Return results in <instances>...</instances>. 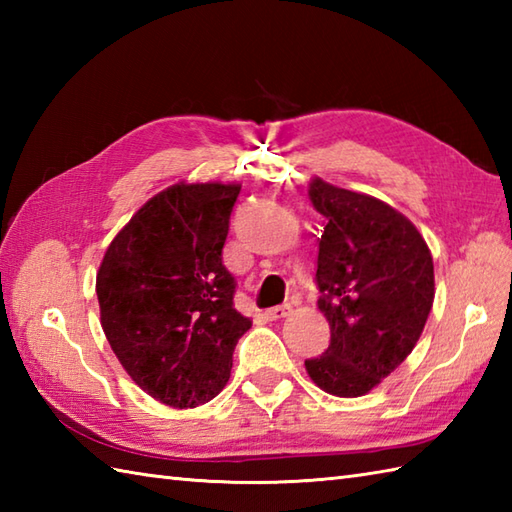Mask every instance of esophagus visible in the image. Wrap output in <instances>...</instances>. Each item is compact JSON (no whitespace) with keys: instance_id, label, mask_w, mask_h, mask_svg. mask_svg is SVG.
Listing matches in <instances>:
<instances>
[{"instance_id":"1","label":"esophagus","mask_w":512,"mask_h":512,"mask_svg":"<svg viewBox=\"0 0 512 512\" xmlns=\"http://www.w3.org/2000/svg\"><path fill=\"white\" fill-rule=\"evenodd\" d=\"M292 312V308L288 306V303H284V306H275V308H270V310H266V319H270V321H277V319H284V317H288V314Z\"/></svg>"}]
</instances>
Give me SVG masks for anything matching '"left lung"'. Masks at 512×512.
Wrapping results in <instances>:
<instances>
[{
	"mask_svg": "<svg viewBox=\"0 0 512 512\" xmlns=\"http://www.w3.org/2000/svg\"><path fill=\"white\" fill-rule=\"evenodd\" d=\"M314 211L325 217L319 239V310L330 347L306 361L325 394L365 396L416 347L436 297L433 257L409 217L367 193L314 176Z\"/></svg>",
	"mask_w": 512,
	"mask_h": 512,
	"instance_id": "obj_1",
	"label": "left lung"
}]
</instances>
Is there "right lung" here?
I'll return each mask as SVG.
<instances>
[{"label":"right lung","instance_id":"add662e5","mask_svg":"<svg viewBox=\"0 0 512 512\" xmlns=\"http://www.w3.org/2000/svg\"><path fill=\"white\" fill-rule=\"evenodd\" d=\"M239 182L180 180L149 198L107 246L96 273L101 325L134 383L162 405L193 409L231 378L253 321L233 308L222 266Z\"/></svg>","mask_w":512,"mask_h":512}]
</instances>
